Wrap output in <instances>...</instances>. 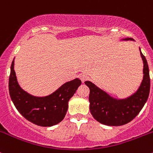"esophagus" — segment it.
Returning a JSON list of instances; mask_svg holds the SVG:
<instances>
[{"label":"esophagus","mask_w":153,"mask_h":153,"mask_svg":"<svg viewBox=\"0 0 153 153\" xmlns=\"http://www.w3.org/2000/svg\"><path fill=\"white\" fill-rule=\"evenodd\" d=\"M80 79H81V81L84 83V81H86V80L89 79V76H88L86 74H84V73L81 74V75H80Z\"/></svg>","instance_id":"34e87169"}]
</instances>
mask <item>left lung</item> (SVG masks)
I'll use <instances>...</instances> for the list:
<instances>
[{"mask_svg": "<svg viewBox=\"0 0 153 153\" xmlns=\"http://www.w3.org/2000/svg\"><path fill=\"white\" fill-rule=\"evenodd\" d=\"M124 41L132 38H125ZM134 41V40H133ZM143 63L142 82L138 90L124 99H116L99 89L90 81H85L89 88V109L93 118L107 126H121L133 120L142 109L149 97L150 89L149 67L146 58L140 49Z\"/></svg>", "mask_w": 153, "mask_h": 153, "instance_id": "1", "label": "left lung"}]
</instances>
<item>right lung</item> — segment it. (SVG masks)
Masks as SVG:
<instances>
[{
    "instance_id": "obj_1",
    "label": "right lung",
    "mask_w": 153,
    "mask_h": 153,
    "mask_svg": "<svg viewBox=\"0 0 153 153\" xmlns=\"http://www.w3.org/2000/svg\"><path fill=\"white\" fill-rule=\"evenodd\" d=\"M15 59V58H14ZM11 65L9 90L16 109L27 120L41 126H52L61 122L68 109V102L81 84L79 78L65 83L55 92L45 97H36L21 89Z\"/></svg>"
}]
</instances>
